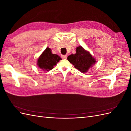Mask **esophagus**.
<instances>
[{
    "label": "esophagus",
    "instance_id": "esophagus-1",
    "mask_svg": "<svg viewBox=\"0 0 131 131\" xmlns=\"http://www.w3.org/2000/svg\"><path fill=\"white\" fill-rule=\"evenodd\" d=\"M61 57L63 59H66L67 58V55H62V56H61Z\"/></svg>",
    "mask_w": 131,
    "mask_h": 131
}]
</instances>
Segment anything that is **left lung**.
Returning a JSON list of instances; mask_svg holds the SVG:
<instances>
[{
	"instance_id": "obj_1",
	"label": "left lung",
	"mask_w": 131,
	"mask_h": 131,
	"mask_svg": "<svg viewBox=\"0 0 131 131\" xmlns=\"http://www.w3.org/2000/svg\"><path fill=\"white\" fill-rule=\"evenodd\" d=\"M67 59L74 66L75 68L82 73L88 72L89 69L96 62L92 55L81 46L78 47L76 53L69 55Z\"/></svg>"
}]
</instances>
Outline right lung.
Listing matches in <instances>:
<instances>
[{
    "label": "right lung",
    "instance_id": "1",
    "mask_svg": "<svg viewBox=\"0 0 131 131\" xmlns=\"http://www.w3.org/2000/svg\"><path fill=\"white\" fill-rule=\"evenodd\" d=\"M61 58L56 54H52L51 50L47 47L39 57L38 60V66L43 70L49 71L53 69V66L61 60Z\"/></svg>",
    "mask_w": 131,
    "mask_h": 131
}]
</instances>
